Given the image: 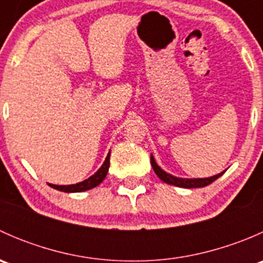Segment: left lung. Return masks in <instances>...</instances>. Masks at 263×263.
<instances>
[{"mask_svg": "<svg viewBox=\"0 0 263 263\" xmlns=\"http://www.w3.org/2000/svg\"><path fill=\"white\" fill-rule=\"evenodd\" d=\"M151 166H153L154 172L156 173V176L161 179L163 182L168 183V184H173L177 185V187H182V188H201V187H205V185H209L210 183H213L214 181H216L219 177L222 176V173L217 174V176L210 177V178H196V179H184V178H177V177L171 176V174L165 173L158 164L155 163L154 160V156L151 155Z\"/></svg>", "mask_w": 263, "mask_h": 263, "instance_id": "obj_1", "label": "left lung"}]
</instances>
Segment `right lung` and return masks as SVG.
Wrapping results in <instances>:
<instances>
[{
  "mask_svg": "<svg viewBox=\"0 0 263 263\" xmlns=\"http://www.w3.org/2000/svg\"><path fill=\"white\" fill-rule=\"evenodd\" d=\"M109 155L110 153L108 154L107 159H105V161L103 163L102 168H100L94 176L85 179L84 182L76 183V184H70V185H55V184H49V185L52 188H54V190L62 191V192H82V191H87L97 187L98 184H100V183L104 181L105 176H107L108 169H109Z\"/></svg>",
  "mask_w": 263,
  "mask_h": 263,
  "instance_id": "obj_1",
  "label": "right lung"
}]
</instances>
